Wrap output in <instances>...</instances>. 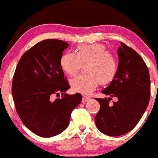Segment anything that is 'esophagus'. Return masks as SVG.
<instances>
[{"label":"esophagus","instance_id":"34e87169","mask_svg":"<svg viewBox=\"0 0 158 158\" xmlns=\"http://www.w3.org/2000/svg\"><path fill=\"white\" fill-rule=\"evenodd\" d=\"M88 100H89V98H88V97L85 96H83V99H82V102L85 103L86 101H88Z\"/></svg>","mask_w":158,"mask_h":158}]
</instances>
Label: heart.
Segmentation results:
<instances>
[{
  "label": "heart",
  "instance_id": "1",
  "mask_svg": "<svg viewBox=\"0 0 158 158\" xmlns=\"http://www.w3.org/2000/svg\"><path fill=\"white\" fill-rule=\"evenodd\" d=\"M60 66L70 76H74L85 65V75H78L70 81L75 92L89 94L96 89L99 81L106 85L113 81L118 72V62L115 56L103 44H90L79 45L75 54L65 52L60 58Z\"/></svg>",
  "mask_w": 158,
  "mask_h": 158
}]
</instances>
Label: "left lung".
<instances>
[{
  "instance_id": "8db88e82",
  "label": "left lung",
  "mask_w": 158,
  "mask_h": 158,
  "mask_svg": "<svg viewBox=\"0 0 158 158\" xmlns=\"http://www.w3.org/2000/svg\"><path fill=\"white\" fill-rule=\"evenodd\" d=\"M118 72L115 78L102 94L116 97L96 98L100 110L95 116L97 128L104 135L116 137L135 128L143 116L150 98V78L145 62L135 50L120 42L117 49Z\"/></svg>"
}]
</instances>
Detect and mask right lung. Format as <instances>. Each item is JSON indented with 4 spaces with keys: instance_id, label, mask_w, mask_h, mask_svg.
<instances>
[{
    "instance_id": "add662e5",
    "label": "right lung",
    "mask_w": 158,
    "mask_h": 158,
    "mask_svg": "<svg viewBox=\"0 0 158 158\" xmlns=\"http://www.w3.org/2000/svg\"><path fill=\"white\" fill-rule=\"evenodd\" d=\"M68 46L59 40H43L21 56L15 70L12 94L16 111L23 124L40 137L62 132L82 101L79 93L65 94L70 85L60 61ZM55 94L62 98L52 101Z\"/></svg>"
}]
</instances>
